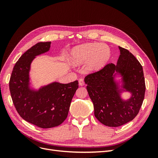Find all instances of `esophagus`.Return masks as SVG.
<instances>
[{
    "label": "esophagus",
    "instance_id": "esophagus-1",
    "mask_svg": "<svg viewBox=\"0 0 158 158\" xmlns=\"http://www.w3.org/2000/svg\"><path fill=\"white\" fill-rule=\"evenodd\" d=\"M78 82H79V85H80V86H83V85H84V80L82 78L79 79Z\"/></svg>",
    "mask_w": 158,
    "mask_h": 158
}]
</instances>
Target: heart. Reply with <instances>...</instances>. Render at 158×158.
Returning a JSON list of instances; mask_svg holds the SVG:
<instances>
[{"mask_svg": "<svg viewBox=\"0 0 158 158\" xmlns=\"http://www.w3.org/2000/svg\"><path fill=\"white\" fill-rule=\"evenodd\" d=\"M111 55V49L107 45L89 43L75 47L70 59L74 65L81 64L88 60L85 69L88 72H95L106 65Z\"/></svg>", "mask_w": 158, "mask_h": 158, "instance_id": "obj_1", "label": "heart"}]
</instances>
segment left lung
I'll return each instance as SVG.
<instances>
[{
	"label": "left lung",
	"instance_id": "1",
	"mask_svg": "<svg viewBox=\"0 0 158 158\" xmlns=\"http://www.w3.org/2000/svg\"><path fill=\"white\" fill-rule=\"evenodd\" d=\"M117 64L109 63L84 78L89 96L94 104V115L104 125L117 127L133 120L144 101L146 91L142 66L127 49L118 47ZM122 76L121 87L114 79ZM128 91L131 98L125 100L121 94Z\"/></svg>",
	"mask_w": 158,
	"mask_h": 158
}]
</instances>
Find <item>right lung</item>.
<instances>
[{
	"label": "right lung",
	"mask_w": 158,
	"mask_h": 158,
	"mask_svg": "<svg viewBox=\"0 0 158 158\" xmlns=\"http://www.w3.org/2000/svg\"><path fill=\"white\" fill-rule=\"evenodd\" d=\"M51 42H40L25 52L14 65L9 82L13 103L20 117L38 127L60 125L68 116L78 82H54L39 89L30 88V71L36 56L49 51Z\"/></svg>",
	"instance_id": "obj_1"
}]
</instances>
